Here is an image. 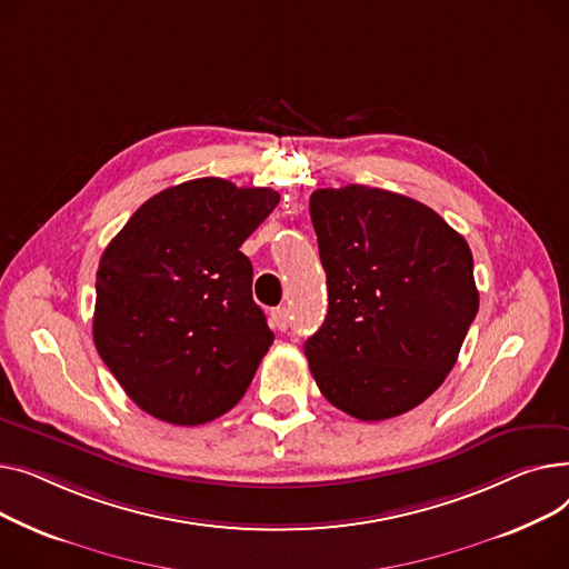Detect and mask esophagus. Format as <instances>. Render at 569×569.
Wrapping results in <instances>:
<instances>
[{
  "instance_id": "34e87169",
  "label": "esophagus",
  "mask_w": 569,
  "mask_h": 569,
  "mask_svg": "<svg viewBox=\"0 0 569 569\" xmlns=\"http://www.w3.org/2000/svg\"><path fill=\"white\" fill-rule=\"evenodd\" d=\"M289 323H291V312H289V308H276V310L271 312V326H273V328L287 330Z\"/></svg>"
}]
</instances>
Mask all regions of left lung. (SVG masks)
Instances as JSON below:
<instances>
[{
  "mask_svg": "<svg viewBox=\"0 0 569 569\" xmlns=\"http://www.w3.org/2000/svg\"><path fill=\"white\" fill-rule=\"evenodd\" d=\"M310 218L328 284L310 372L358 420L402 416L446 381L478 315L471 248L437 211L370 186L315 190Z\"/></svg>",
  "mask_w": 569,
  "mask_h": 569,
  "instance_id": "1",
  "label": "left lung"
}]
</instances>
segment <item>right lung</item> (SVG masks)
<instances>
[{
    "instance_id": "add662e5",
    "label": "right lung",
    "mask_w": 569,
    "mask_h": 569,
    "mask_svg": "<svg viewBox=\"0 0 569 569\" xmlns=\"http://www.w3.org/2000/svg\"><path fill=\"white\" fill-rule=\"evenodd\" d=\"M278 202L271 188L186 181L144 202L100 257L93 342L149 416L204 425L246 395L273 332L239 248Z\"/></svg>"
}]
</instances>
